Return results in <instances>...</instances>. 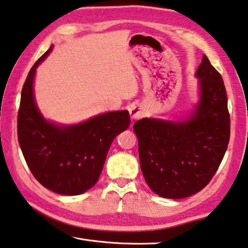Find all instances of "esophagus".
Listing matches in <instances>:
<instances>
[{
  "label": "esophagus",
  "mask_w": 248,
  "mask_h": 248,
  "mask_svg": "<svg viewBox=\"0 0 248 248\" xmlns=\"http://www.w3.org/2000/svg\"><path fill=\"white\" fill-rule=\"evenodd\" d=\"M129 114H130V118L133 120H138L140 118H142L143 110L141 109L139 106H131L129 108Z\"/></svg>",
  "instance_id": "34e87169"
}]
</instances>
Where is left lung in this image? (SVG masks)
I'll list each match as a JSON object with an SVG mask.
<instances>
[{"instance_id":"left-lung-1","label":"left lung","mask_w":248,"mask_h":248,"mask_svg":"<svg viewBox=\"0 0 248 248\" xmlns=\"http://www.w3.org/2000/svg\"><path fill=\"white\" fill-rule=\"evenodd\" d=\"M196 76L201 96L189 120L144 118L134 124L145 182L164 198L182 199L203 189L228 148L230 114L223 77L205 55Z\"/></svg>"}]
</instances>
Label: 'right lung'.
Returning a JSON list of instances; mask_svg holds the SVG:
<instances>
[{
  "instance_id": "right-lung-1",
  "label": "right lung",
  "mask_w": 248,
  "mask_h": 248,
  "mask_svg": "<svg viewBox=\"0 0 248 248\" xmlns=\"http://www.w3.org/2000/svg\"><path fill=\"white\" fill-rule=\"evenodd\" d=\"M52 46L40 57L21 91L17 133L24 159L34 178L61 195H79L97 182L113 139L128 128V111L97 115L78 125L58 126L39 113L33 96L36 67Z\"/></svg>"
}]
</instances>
